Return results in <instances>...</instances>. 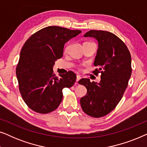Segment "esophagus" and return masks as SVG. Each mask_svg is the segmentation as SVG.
Returning <instances> with one entry per match:
<instances>
[{"label": "esophagus", "instance_id": "34e87169", "mask_svg": "<svg viewBox=\"0 0 147 147\" xmlns=\"http://www.w3.org/2000/svg\"><path fill=\"white\" fill-rule=\"evenodd\" d=\"M81 79V77H80V76H77V77H76V84H78V81H79V80Z\"/></svg>", "mask_w": 147, "mask_h": 147}]
</instances>
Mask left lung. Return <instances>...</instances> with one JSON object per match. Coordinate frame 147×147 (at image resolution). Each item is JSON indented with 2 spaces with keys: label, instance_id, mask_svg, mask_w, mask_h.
I'll return each instance as SVG.
<instances>
[{
  "label": "left lung",
  "instance_id": "obj_1",
  "mask_svg": "<svg viewBox=\"0 0 147 147\" xmlns=\"http://www.w3.org/2000/svg\"><path fill=\"white\" fill-rule=\"evenodd\" d=\"M84 37L98 41L94 65L98 69L93 73H101V80L96 83L83 78L78 82L87 88L80 104L88 115L100 118L112 111L122 99L132 74L131 56L124 42L110 32L91 30Z\"/></svg>",
  "mask_w": 147,
  "mask_h": 147
}]
</instances>
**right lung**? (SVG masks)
<instances>
[{
    "instance_id": "1",
    "label": "right lung",
    "mask_w": 147,
    "mask_h": 147,
    "mask_svg": "<svg viewBox=\"0 0 147 147\" xmlns=\"http://www.w3.org/2000/svg\"><path fill=\"white\" fill-rule=\"evenodd\" d=\"M81 33L80 30L49 26L34 33L24 44L16 75L22 98L32 110L40 114L55 110L62 101V90L75 83L73 71L58 78L53 67L63 56L66 42Z\"/></svg>"
}]
</instances>
